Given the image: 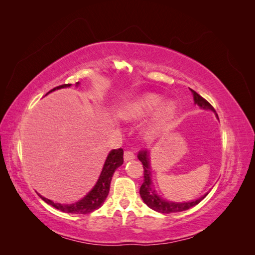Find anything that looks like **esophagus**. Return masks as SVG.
<instances>
[{
    "mask_svg": "<svg viewBox=\"0 0 255 255\" xmlns=\"http://www.w3.org/2000/svg\"><path fill=\"white\" fill-rule=\"evenodd\" d=\"M135 158V154L132 151H126L125 152V160L128 161V160H132Z\"/></svg>",
    "mask_w": 255,
    "mask_h": 255,
    "instance_id": "1",
    "label": "esophagus"
}]
</instances>
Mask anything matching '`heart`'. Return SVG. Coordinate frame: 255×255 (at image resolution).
Returning a JSON list of instances; mask_svg holds the SVG:
<instances>
[{"label":"heart","mask_w":255,"mask_h":255,"mask_svg":"<svg viewBox=\"0 0 255 255\" xmlns=\"http://www.w3.org/2000/svg\"><path fill=\"white\" fill-rule=\"evenodd\" d=\"M161 103H163V98L160 96L153 92H144L138 95L123 106L119 112V117L126 121H138L157 111L143 129L144 137L152 140L158 136L160 130L174 117L176 112L174 103L167 102L161 107Z\"/></svg>","instance_id":"b5f03b06"}]
</instances>
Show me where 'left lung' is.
I'll return each mask as SVG.
<instances>
[{
    "instance_id": "left-lung-1",
    "label": "left lung",
    "mask_w": 255,
    "mask_h": 255,
    "mask_svg": "<svg viewBox=\"0 0 255 255\" xmlns=\"http://www.w3.org/2000/svg\"><path fill=\"white\" fill-rule=\"evenodd\" d=\"M190 91L192 92V95H194L195 104H197L199 107H201L202 110H210L216 114L214 107L208 103L205 99H203L201 96L198 95L195 90L190 89ZM216 116H217L218 118L217 114H216ZM138 159L141 161L143 166V183L140 187L139 194L141 199L143 200V202L150 208H152V210L156 211L158 213H163V214L183 212V211L189 210L190 207L199 204L207 196V194H205L201 198H199L197 200H192V201H188V202H172V201H168V200L163 199L157 195V192L155 191V189H154L152 185L150 153L146 150L140 151L138 153Z\"/></svg>"
}]
</instances>
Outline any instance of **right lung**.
I'll return each instance as SVG.
<instances>
[{
	"instance_id": "right-lung-1",
	"label": "right lung",
	"mask_w": 255,
	"mask_h": 255,
	"mask_svg": "<svg viewBox=\"0 0 255 255\" xmlns=\"http://www.w3.org/2000/svg\"><path fill=\"white\" fill-rule=\"evenodd\" d=\"M79 85H80L79 82L76 83V86H79ZM70 86H71V84L60 85V86H58V87L53 88L51 91L48 92V94H50V92L56 90V89L66 88V87H70ZM122 164H123V150L121 148L112 150L106 157L101 174H100L94 188H92L83 199L79 200V201L75 203L60 204V203L53 202L52 200L44 198L39 194H38V196H39L45 203H48L49 205H52L53 207H55V208H57V210L64 212V213L89 214L91 212L98 210V208L101 207V205L104 203L106 197L109 196L113 174L116 171V169L120 167Z\"/></svg>"
}]
</instances>
